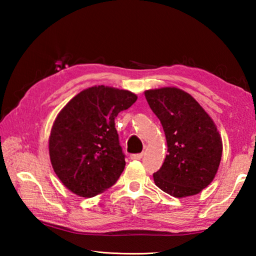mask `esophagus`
<instances>
[{
	"label": "esophagus",
	"mask_w": 256,
	"mask_h": 256,
	"mask_svg": "<svg viewBox=\"0 0 256 256\" xmlns=\"http://www.w3.org/2000/svg\"><path fill=\"white\" fill-rule=\"evenodd\" d=\"M142 157H144V154H132L131 159L132 160H140Z\"/></svg>",
	"instance_id": "obj_1"
}]
</instances>
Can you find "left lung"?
I'll use <instances>...</instances> for the list:
<instances>
[{
	"mask_svg": "<svg viewBox=\"0 0 256 256\" xmlns=\"http://www.w3.org/2000/svg\"><path fill=\"white\" fill-rule=\"evenodd\" d=\"M146 102L162 125L167 154L154 184L172 196L204 190L218 172L222 140L209 114L190 94L175 86L146 90Z\"/></svg>",
	"mask_w": 256,
	"mask_h": 256,
	"instance_id": "left-lung-1",
	"label": "left lung"
}]
</instances>
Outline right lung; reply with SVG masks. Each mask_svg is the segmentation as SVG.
I'll use <instances>...</instances> for the list:
<instances>
[{"label":"right lung","mask_w":256,"mask_h":256,"mask_svg":"<svg viewBox=\"0 0 256 256\" xmlns=\"http://www.w3.org/2000/svg\"><path fill=\"white\" fill-rule=\"evenodd\" d=\"M128 90L94 86L82 90L58 112L48 149L55 174L82 198L102 194L116 183L125 167L115 118L136 102Z\"/></svg>","instance_id":"add662e5"}]
</instances>
